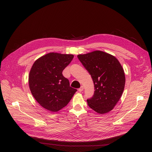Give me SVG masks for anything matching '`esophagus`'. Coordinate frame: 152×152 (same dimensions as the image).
Returning a JSON list of instances; mask_svg holds the SVG:
<instances>
[{
	"mask_svg": "<svg viewBox=\"0 0 152 152\" xmlns=\"http://www.w3.org/2000/svg\"><path fill=\"white\" fill-rule=\"evenodd\" d=\"M83 90V86H81L80 88H79V92H81V91H82Z\"/></svg>",
	"mask_w": 152,
	"mask_h": 152,
	"instance_id": "esophagus-1",
	"label": "esophagus"
}]
</instances>
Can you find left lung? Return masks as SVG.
<instances>
[{
    "label": "left lung",
    "instance_id": "1",
    "mask_svg": "<svg viewBox=\"0 0 152 152\" xmlns=\"http://www.w3.org/2000/svg\"><path fill=\"white\" fill-rule=\"evenodd\" d=\"M77 58L91 75L94 94L87 100L88 106L99 114L114 109L124 91L125 75L118 60L100 50L78 55Z\"/></svg>",
    "mask_w": 152,
    "mask_h": 152
}]
</instances>
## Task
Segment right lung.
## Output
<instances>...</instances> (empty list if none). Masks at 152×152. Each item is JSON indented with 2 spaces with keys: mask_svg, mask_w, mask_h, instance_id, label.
<instances>
[{
  "mask_svg": "<svg viewBox=\"0 0 152 152\" xmlns=\"http://www.w3.org/2000/svg\"><path fill=\"white\" fill-rule=\"evenodd\" d=\"M73 57L72 54L49 53L38 58L31 69L28 79L31 92L37 102L50 112L62 109L77 91L62 75Z\"/></svg>",
  "mask_w": 152,
  "mask_h": 152,
  "instance_id": "1",
  "label": "right lung"
}]
</instances>
